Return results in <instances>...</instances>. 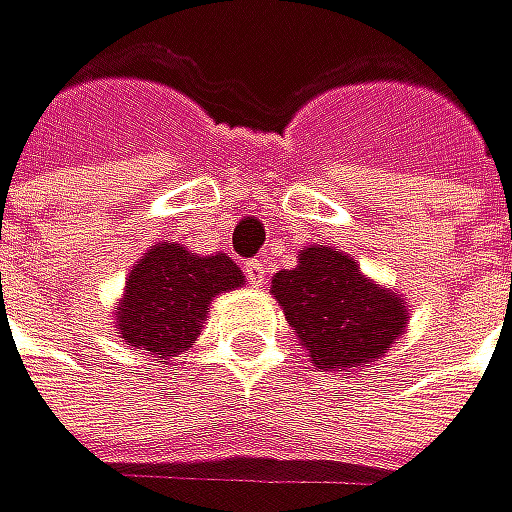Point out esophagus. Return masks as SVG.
I'll use <instances>...</instances> for the list:
<instances>
[{
    "label": "esophagus",
    "mask_w": 512,
    "mask_h": 512,
    "mask_svg": "<svg viewBox=\"0 0 512 512\" xmlns=\"http://www.w3.org/2000/svg\"><path fill=\"white\" fill-rule=\"evenodd\" d=\"M245 276H248V282L254 288H264L267 285V267H264V261H248L245 264Z\"/></svg>",
    "instance_id": "esophagus-1"
}]
</instances>
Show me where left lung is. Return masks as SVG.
<instances>
[{
    "label": "left lung",
    "instance_id": "1",
    "mask_svg": "<svg viewBox=\"0 0 512 512\" xmlns=\"http://www.w3.org/2000/svg\"><path fill=\"white\" fill-rule=\"evenodd\" d=\"M270 294L309 360L339 375L387 357L411 315L399 291L369 279L348 251L333 245H306L294 270L273 276Z\"/></svg>",
    "mask_w": 512,
    "mask_h": 512
}]
</instances>
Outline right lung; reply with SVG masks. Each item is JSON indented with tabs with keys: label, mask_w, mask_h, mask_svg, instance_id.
Here are the masks:
<instances>
[{
	"label": "right lung",
	"mask_w": 512,
	"mask_h": 512,
	"mask_svg": "<svg viewBox=\"0 0 512 512\" xmlns=\"http://www.w3.org/2000/svg\"><path fill=\"white\" fill-rule=\"evenodd\" d=\"M245 285L227 254H194L179 242H155L128 273L113 324L125 345L170 363L197 342L206 309L218 294Z\"/></svg>",
	"instance_id": "add662e5"
}]
</instances>
